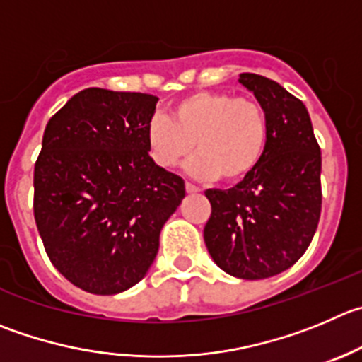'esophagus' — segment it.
Here are the masks:
<instances>
[{
  "instance_id": "34e87169",
  "label": "esophagus",
  "mask_w": 362,
  "mask_h": 362,
  "mask_svg": "<svg viewBox=\"0 0 362 362\" xmlns=\"http://www.w3.org/2000/svg\"><path fill=\"white\" fill-rule=\"evenodd\" d=\"M185 188H187L188 194H199V192H201V188L195 187V185H192V183H187V185H185Z\"/></svg>"
}]
</instances>
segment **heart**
Returning a JSON list of instances; mask_svg holds the SVG:
<instances>
[{
	"instance_id": "heart-1",
	"label": "heart",
	"mask_w": 362,
	"mask_h": 362,
	"mask_svg": "<svg viewBox=\"0 0 362 362\" xmlns=\"http://www.w3.org/2000/svg\"><path fill=\"white\" fill-rule=\"evenodd\" d=\"M270 126L263 106L229 92L199 90L179 99L170 119L154 115L146 129L151 156L172 168L199 153L190 163L197 177L218 175L223 183L249 177L267 153Z\"/></svg>"
}]
</instances>
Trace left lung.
<instances>
[{
    "label": "left lung",
    "instance_id": "8db88e82",
    "mask_svg": "<svg viewBox=\"0 0 362 362\" xmlns=\"http://www.w3.org/2000/svg\"><path fill=\"white\" fill-rule=\"evenodd\" d=\"M238 81L267 112L270 136L249 177L204 192L211 202L204 242L226 274L256 281L288 270L308 250L322 211V153L300 99L252 72Z\"/></svg>",
    "mask_w": 362,
    "mask_h": 362
}]
</instances>
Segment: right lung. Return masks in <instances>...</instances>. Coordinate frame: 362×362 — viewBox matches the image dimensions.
I'll return each instance as SVG.
<instances>
[{
  "label": "right lung",
  "mask_w": 362,
  "mask_h": 362,
  "mask_svg": "<svg viewBox=\"0 0 362 362\" xmlns=\"http://www.w3.org/2000/svg\"><path fill=\"white\" fill-rule=\"evenodd\" d=\"M158 98L85 88L49 119L33 172V213L51 263L94 295L149 272L185 181L154 163L146 129Z\"/></svg>",
  "instance_id": "obj_1"
}]
</instances>
